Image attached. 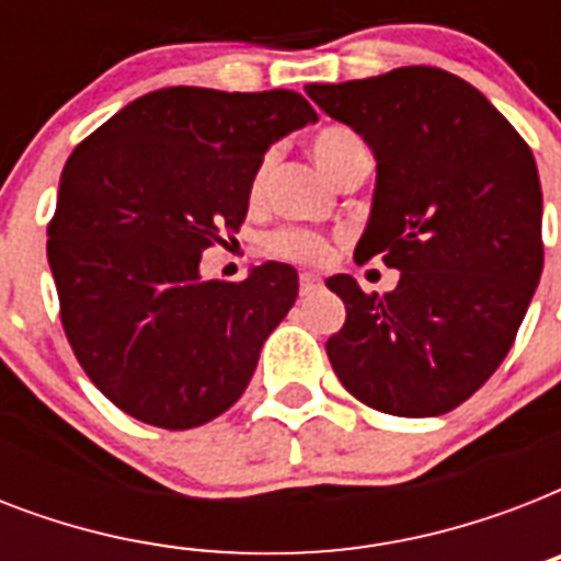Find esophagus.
Here are the masks:
<instances>
[{"label":"esophagus","instance_id":"obj_1","mask_svg":"<svg viewBox=\"0 0 561 561\" xmlns=\"http://www.w3.org/2000/svg\"><path fill=\"white\" fill-rule=\"evenodd\" d=\"M320 288H323V279H320L317 273H302V276H299V294H302V297H308V294H314V290Z\"/></svg>","mask_w":561,"mask_h":561}]
</instances>
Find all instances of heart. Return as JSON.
Wrapping results in <instances>:
<instances>
[{
    "mask_svg": "<svg viewBox=\"0 0 561 561\" xmlns=\"http://www.w3.org/2000/svg\"><path fill=\"white\" fill-rule=\"evenodd\" d=\"M360 139L352 134L350 127H325L320 134L314 136V142H311V153H314L317 165L325 171V178H329V171L337 165L343 153L352 151V148H358ZM264 165L255 174V188L262 183ZM267 250L273 255H282V259H290V262L299 264H323L329 259V244H325V238L314 236V232H306V229H279V232H273L267 238Z\"/></svg>",
    "mask_w": 561,
    "mask_h": 561,
    "instance_id": "b5f03b06",
    "label": "heart"
}]
</instances>
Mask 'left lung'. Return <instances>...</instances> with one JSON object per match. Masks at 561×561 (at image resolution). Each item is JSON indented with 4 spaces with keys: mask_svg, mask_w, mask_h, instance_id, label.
<instances>
[{
    "mask_svg": "<svg viewBox=\"0 0 561 561\" xmlns=\"http://www.w3.org/2000/svg\"><path fill=\"white\" fill-rule=\"evenodd\" d=\"M306 92L375 157L355 255L401 271L383 297L346 273L325 279L346 306V323L325 343L332 369L381 413H448L501 367L541 279L533 151L483 92L436 66Z\"/></svg>",
    "mask_w": 561,
    "mask_h": 561,
    "instance_id": "8db88e82",
    "label": "left lung"
}]
</instances>
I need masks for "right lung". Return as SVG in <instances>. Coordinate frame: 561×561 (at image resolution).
I'll return each mask as SVG.
<instances>
[{"label":"right lung","mask_w":561,"mask_h":561,"mask_svg":"<svg viewBox=\"0 0 561 561\" xmlns=\"http://www.w3.org/2000/svg\"><path fill=\"white\" fill-rule=\"evenodd\" d=\"M314 122L294 90L165 87L66 160L46 247L60 320L127 416L186 431L241 399L299 276L264 262L244 282L203 279L201 255L244 224L267 148Z\"/></svg>","instance_id":"obj_1"}]
</instances>
